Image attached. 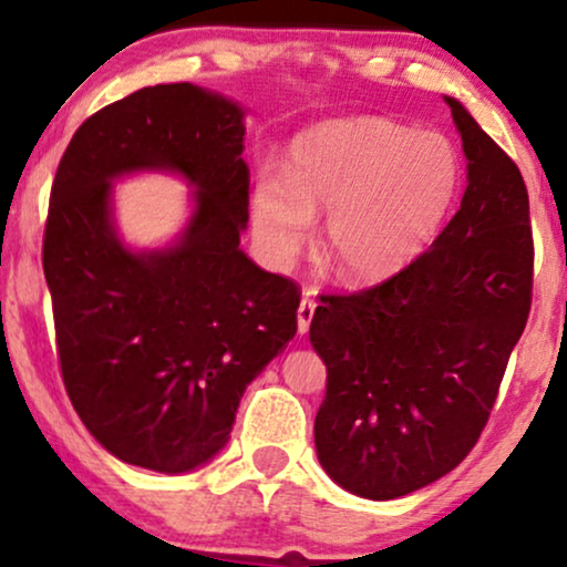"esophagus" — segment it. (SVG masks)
I'll return each instance as SVG.
<instances>
[{"instance_id":"obj_1","label":"esophagus","mask_w":567,"mask_h":567,"mask_svg":"<svg viewBox=\"0 0 567 567\" xmlns=\"http://www.w3.org/2000/svg\"><path fill=\"white\" fill-rule=\"evenodd\" d=\"M315 299L312 293H305L299 301V309H297V320H299V332L305 336V332H309V324H312V317H315Z\"/></svg>"}]
</instances>
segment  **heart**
<instances>
[{
	"label": "heart",
	"instance_id": "1",
	"mask_svg": "<svg viewBox=\"0 0 567 567\" xmlns=\"http://www.w3.org/2000/svg\"><path fill=\"white\" fill-rule=\"evenodd\" d=\"M462 165L439 131L363 115L309 128L289 173L262 169L252 227L276 260H291L328 214L324 247L346 281L377 284L413 262L460 193Z\"/></svg>",
	"mask_w": 567,
	"mask_h": 567
}]
</instances>
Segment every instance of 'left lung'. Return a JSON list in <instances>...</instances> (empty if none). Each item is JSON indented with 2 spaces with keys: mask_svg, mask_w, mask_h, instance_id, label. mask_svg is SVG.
<instances>
[{
  "mask_svg": "<svg viewBox=\"0 0 567 567\" xmlns=\"http://www.w3.org/2000/svg\"><path fill=\"white\" fill-rule=\"evenodd\" d=\"M446 103L467 157L460 212L386 281L324 293L309 324L328 367L317 456L371 501L425 487L472 452L532 309L524 177L454 97Z\"/></svg>",
  "mask_w": 567,
  "mask_h": 567,
  "instance_id": "1",
  "label": "left lung"
}]
</instances>
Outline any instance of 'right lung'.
I'll return each mask as SVG.
<instances>
[{"label": "right lung", "mask_w": 567, "mask_h": 567, "mask_svg": "<svg viewBox=\"0 0 567 567\" xmlns=\"http://www.w3.org/2000/svg\"><path fill=\"white\" fill-rule=\"evenodd\" d=\"M243 111L188 82L154 84L76 128L51 185L43 274L61 379L118 460L188 472L229 441L245 386L297 332L301 291L239 250L250 204ZM175 168L197 185L181 244L114 237L110 181Z\"/></svg>", "instance_id": "right-lung-1"}]
</instances>
